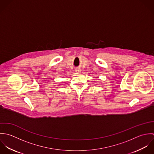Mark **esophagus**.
<instances>
[{
  "label": "esophagus",
  "mask_w": 154,
  "mask_h": 154,
  "mask_svg": "<svg viewBox=\"0 0 154 154\" xmlns=\"http://www.w3.org/2000/svg\"><path fill=\"white\" fill-rule=\"evenodd\" d=\"M75 71H76V72H80V69H77L75 70Z\"/></svg>",
  "instance_id": "obj_1"
}]
</instances>
